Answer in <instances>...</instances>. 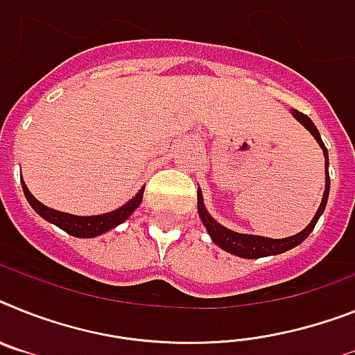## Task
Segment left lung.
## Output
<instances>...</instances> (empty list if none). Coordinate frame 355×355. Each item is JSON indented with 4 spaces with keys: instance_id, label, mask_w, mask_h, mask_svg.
Segmentation results:
<instances>
[{
    "instance_id": "obj_1",
    "label": "left lung",
    "mask_w": 355,
    "mask_h": 355,
    "mask_svg": "<svg viewBox=\"0 0 355 355\" xmlns=\"http://www.w3.org/2000/svg\"><path fill=\"white\" fill-rule=\"evenodd\" d=\"M293 115L302 122L303 126L312 133L318 144L321 146L324 155V169H327V177H324V193H323V200H321L320 207L315 211L314 218L311 220V223L303 229L302 233L294 234V236L288 238H279V240H274V238H265V236H256V234H242V233H234L231 229L223 227L222 223H218L216 220L207 213L204 205V198H202V191L198 187V214H200L202 223L207 229L211 240H213L220 249L223 251L231 252L234 256H240V258H249V260H254V258H263V256H274V254H282V252L293 249V247L300 245V243L305 240L309 234L312 233V229L318 223L320 216L323 214L324 205H327V200H329V191H330V177H329V151L324 148L323 141H321V135L318 132L314 122L306 117L305 113L297 112V110H293Z\"/></svg>"
}]
</instances>
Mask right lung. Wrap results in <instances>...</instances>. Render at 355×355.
Returning <instances> with one entry per match:
<instances>
[{"label":"right lung","mask_w":355,"mask_h":355,"mask_svg":"<svg viewBox=\"0 0 355 355\" xmlns=\"http://www.w3.org/2000/svg\"><path fill=\"white\" fill-rule=\"evenodd\" d=\"M21 184H23V193H25L26 200H28V204L32 205V209H34L35 213L40 214V216H43L46 222L58 225V227L62 229L64 233L77 238L99 236V234L106 233L110 229L117 227L119 223H122L126 218H130V214L141 205L142 195H144V187H142L141 191L137 193L132 200L122 205V207H119V209L110 211V213L104 214H95V216H77V214L61 213V211L50 209V207L41 204V202L28 191V187L25 186L23 180H21Z\"/></svg>","instance_id":"obj_1"}]
</instances>
